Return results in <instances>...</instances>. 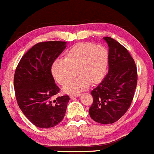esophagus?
<instances>
[{
    "instance_id": "1",
    "label": "esophagus",
    "mask_w": 154,
    "mask_h": 154,
    "mask_svg": "<svg viewBox=\"0 0 154 154\" xmlns=\"http://www.w3.org/2000/svg\"><path fill=\"white\" fill-rule=\"evenodd\" d=\"M80 95V93H74V94H71L69 95L70 98H76V97H79Z\"/></svg>"
}]
</instances>
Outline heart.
<instances>
[{
    "label": "heart",
    "instance_id": "b5f03b06",
    "mask_svg": "<svg viewBox=\"0 0 154 154\" xmlns=\"http://www.w3.org/2000/svg\"><path fill=\"white\" fill-rule=\"evenodd\" d=\"M109 54L102 45L94 43H79L69 49L64 59H56L51 66L54 79L61 85H66L67 93L82 91L91 85L101 82L106 73ZM76 71H75V70Z\"/></svg>",
    "mask_w": 154,
    "mask_h": 154
}]
</instances>
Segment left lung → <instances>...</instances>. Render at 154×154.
<instances>
[{
    "label": "left lung",
    "mask_w": 154,
    "mask_h": 154,
    "mask_svg": "<svg viewBox=\"0 0 154 154\" xmlns=\"http://www.w3.org/2000/svg\"><path fill=\"white\" fill-rule=\"evenodd\" d=\"M109 45V72L103 80L91 91L93 103L89 109L91 119L108 125L119 119L128 110L137 85L135 61L123 45L105 37Z\"/></svg>",
    "instance_id": "1"
}]
</instances>
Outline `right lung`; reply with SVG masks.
<instances>
[{
  "label": "right lung",
  "instance_id": "1",
  "mask_svg": "<svg viewBox=\"0 0 154 154\" xmlns=\"http://www.w3.org/2000/svg\"><path fill=\"white\" fill-rule=\"evenodd\" d=\"M66 42L48 41L32 46L16 69L14 85L19 108L33 125L51 128L63 119L68 95L54 98L59 92L51 74V66L63 51Z\"/></svg>",
  "mask_w": 154,
  "mask_h": 154
}]
</instances>
